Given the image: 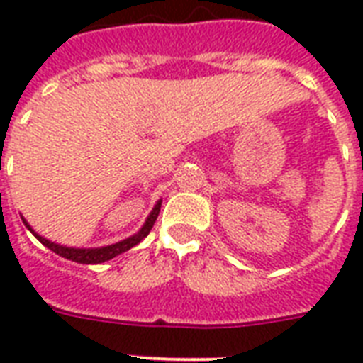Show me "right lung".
I'll use <instances>...</instances> for the list:
<instances>
[{
  "label": "right lung",
  "mask_w": 363,
  "mask_h": 363,
  "mask_svg": "<svg viewBox=\"0 0 363 363\" xmlns=\"http://www.w3.org/2000/svg\"><path fill=\"white\" fill-rule=\"evenodd\" d=\"M160 207H162V201H158V203L154 205V209L150 211V215H148V218L145 220L143 228L135 233V235H131V238L124 239V241L115 242V245H107V247H99V248L64 247V245H58V242H52V241H48V239L41 238L39 233L31 230V226L24 220V218H22V220H24L26 228H28V230H30V232L33 233V235H35V238L39 239L45 247L50 248L52 252H56L58 256H62V258H67L71 259V262H77V264H101V262H107V259L115 258V256H118V254L130 250L131 247H135V245H139L143 239L147 238L148 233H150V230H152L154 222H156V218H158Z\"/></svg>",
  "instance_id": "add662e5"
}]
</instances>
